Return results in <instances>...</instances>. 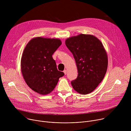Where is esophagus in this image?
I'll return each mask as SVG.
<instances>
[{"mask_svg":"<svg viewBox=\"0 0 131 131\" xmlns=\"http://www.w3.org/2000/svg\"><path fill=\"white\" fill-rule=\"evenodd\" d=\"M63 71H64V74H65V75H66V73H67V70L65 69V70H64Z\"/></svg>","mask_w":131,"mask_h":131,"instance_id":"34e87169","label":"esophagus"}]
</instances>
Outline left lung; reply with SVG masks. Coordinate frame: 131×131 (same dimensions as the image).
Returning a JSON list of instances; mask_svg holds the SVG:
<instances>
[{
    "mask_svg": "<svg viewBox=\"0 0 131 131\" xmlns=\"http://www.w3.org/2000/svg\"><path fill=\"white\" fill-rule=\"evenodd\" d=\"M65 44L73 54L78 72L71 82L72 88L80 94H89L102 82L107 71L108 58L104 46L96 37L85 34L70 37Z\"/></svg>",
    "mask_w": 131,
    "mask_h": 131,
    "instance_id": "left-lung-1",
    "label": "left lung"
}]
</instances>
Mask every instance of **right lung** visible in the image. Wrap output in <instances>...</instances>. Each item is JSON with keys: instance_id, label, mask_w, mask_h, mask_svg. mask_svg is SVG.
Returning a JSON list of instances; mask_svg holds the SVG:
<instances>
[{"instance_id": "obj_1", "label": "right lung", "mask_w": 131, "mask_h": 131, "mask_svg": "<svg viewBox=\"0 0 131 131\" xmlns=\"http://www.w3.org/2000/svg\"><path fill=\"white\" fill-rule=\"evenodd\" d=\"M61 44L59 39L36 37L29 41L23 51L21 62L23 78L30 89L41 95L51 92L64 75L58 70L52 58Z\"/></svg>"}]
</instances>
